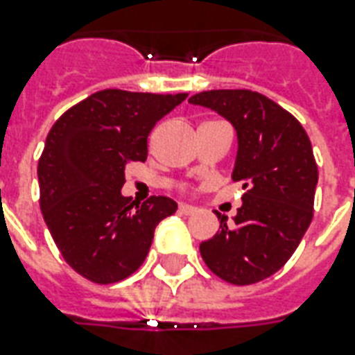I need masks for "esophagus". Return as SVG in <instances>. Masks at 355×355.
Segmentation results:
<instances>
[{"instance_id": "esophagus-1", "label": "esophagus", "mask_w": 355, "mask_h": 355, "mask_svg": "<svg viewBox=\"0 0 355 355\" xmlns=\"http://www.w3.org/2000/svg\"><path fill=\"white\" fill-rule=\"evenodd\" d=\"M178 211H180V214H184V216H193V214H197V208H195V206H189V205H180L178 206Z\"/></svg>"}]
</instances>
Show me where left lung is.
<instances>
[{
  "label": "left lung",
  "mask_w": 355,
  "mask_h": 355,
  "mask_svg": "<svg viewBox=\"0 0 355 355\" xmlns=\"http://www.w3.org/2000/svg\"><path fill=\"white\" fill-rule=\"evenodd\" d=\"M189 103L232 123V180L245 189L232 221L217 214L219 232L200 243V256L234 286L265 280L291 258L313 219L319 171L311 141L291 114L258 92H200Z\"/></svg>",
  "instance_id": "8db88e82"
}]
</instances>
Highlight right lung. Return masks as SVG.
I'll return each mask as SVG.
<instances>
[{"label":"right lung","mask_w":355,"mask_h":355,"mask_svg":"<svg viewBox=\"0 0 355 355\" xmlns=\"http://www.w3.org/2000/svg\"><path fill=\"white\" fill-rule=\"evenodd\" d=\"M188 94L103 90L64 112L38 160L40 208L73 270L114 284L139 269L156 225L177 211L169 197L136 205L121 193L130 162H145L147 138Z\"/></svg>","instance_id":"add662e5"}]
</instances>
